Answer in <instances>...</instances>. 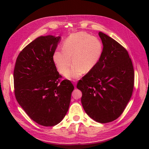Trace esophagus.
<instances>
[{"instance_id":"34e87169","label":"esophagus","mask_w":149,"mask_h":149,"mask_svg":"<svg viewBox=\"0 0 149 149\" xmlns=\"http://www.w3.org/2000/svg\"><path fill=\"white\" fill-rule=\"evenodd\" d=\"M73 83H74V85L76 84V80H73Z\"/></svg>"}]
</instances>
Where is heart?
<instances>
[{"label": "heart", "instance_id": "b5f03b06", "mask_svg": "<svg viewBox=\"0 0 149 149\" xmlns=\"http://www.w3.org/2000/svg\"><path fill=\"white\" fill-rule=\"evenodd\" d=\"M102 51L100 39L85 32H79L66 39L63 49L54 53L53 61L61 74L65 75L68 72L67 78L78 79L84 71L89 72L96 66ZM71 59L74 65L69 71Z\"/></svg>", "mask_w": 149, "mask_h": 149}]
</instances>
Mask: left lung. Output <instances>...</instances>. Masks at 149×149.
<instances>
[{"label":"left lung","mask_w":149,"mask_h":149,"mask_svg":"<svg viewBox=\"0 0 149 149\" xmlns=\"http://www.w3.org/2000/svg\"><path fill=\"white\" fill-rule=\"evenodd\" d=\"M103 51L98 63L77 84L86 114L100 123H108L123 114L131 97L134 71L127 51L115 40L100 31Z\"/></svg>","instance_id":"left-lung-1"}]
</instances>
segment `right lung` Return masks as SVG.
Returning <instances> with one entry per match:
<instances>
[{"label":"right lung","mask_w":149,"mask_h":149,"mask_svg":"<svg viewBox=\"0 0 149 149\" xmlns=\"http://www.w3.org/2000/svg\"><path fill=\"white\" fill-rule=\"evenodd\" d=\"M61 37H39L18 56L13 82L15 98L30 119L37 124L54 126L65 118L74 86L61 76L53 61Z\"/></svg>","instance_id":"1"}]
</instances>
